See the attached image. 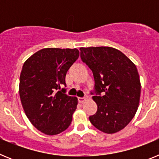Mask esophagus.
I'll use <instances>...</instances> for the list:
<instances>
[{
	"mask_svg": "<svg viewBox=\"0 0 159 159\" xmlns=\"http://www.w3.org/2000/svg\"><path fill=\"white\" fill-rule=\"evenodd\" d=\"M78 101L80 102H84L86 101V98H85V97H79Z\"/></svg>",
	"mask_w": 159,
	"mask_h": 159,
	"instance_id": "1",
	"label": "esophagus"
}]
</instances>
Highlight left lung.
<instances>
[{
  "instance_id": "obj_1",
  "label": "left lung",
  "mask_w": 159,
  "mask_h": 159,
  "mask_svg": "<svg viewBox=\"0 0 159 159\" xmlns=\"http://www.w3.org/2000/svg\"><path fill=\"white\" fill-rule=\"evenodd\" d=\"M80 58L93 73L92 95L97 111L89 117L94 127L113 134L134 118L141 84L136 66L123 52L110 47L80 48Z\"/></svg>"
}]
</instances>
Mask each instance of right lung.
Here are the masks:
<instances>
[{
    "mask_svg": "<svg viewBox=\"0 0 159 159\" xmlns=\"http://www.w3.org/2000/svg\"><path fill=\"white\" fill-rule=\"evenodd\" d=\"M76 48H43L24 64L19 93L28 119L48 135L58 134L69 127L76 109V97L66 95L67 71L78 59Z\"/></svg>",
    "mask_w": 159,
    "mask_h": 159,
    "instance_id": "right-lung-1",
    "label": "right lung"
}]
</instances>
